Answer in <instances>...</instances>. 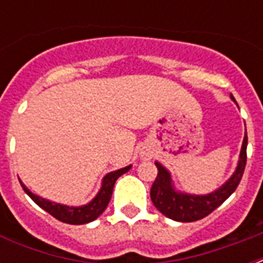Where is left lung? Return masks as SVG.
Listing matches in <instances>:
<instances>
[{"instance_id":"left-lung-1","label":"left lung","mask_w":263,"mask_h":263,"mask_svg":"<svg viewBox=\"0 0 263 263\" xmlns=\"http://www.w3.org/2000/svg\"><path fill=\"white\" fill-rule=\"evenodd\" d=\"M231 98L234 100L232 96ZM247 145H248V137L245 134L238 166L234 175L220 189L203 196L176 192L172 183L171 173L159 162H156L155 165L158 167V176L151 187V200L155 204V207L167 218L180 222H192L207 217L217 207H220L238 187L247 165Z\"/></svg>"}]
</instances>
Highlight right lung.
<instances>
[{
	"instance_id": "right-lung-1",
	"label": "right lung",
	"mask_w": 263,
	"mask_h": 263,
	"mask_svg": "<svg viewBox=\"0 0 263 263\" xmlns=\"http://www.w3.org/2000/svg\"><path fill=\"white\" fill-rule=\"evenodd\" d=\"M131 169V165L126 166V167H122V169H118L115 172H109L108 175H105V177L103 179V184H101V189L97 193V196L92 198L91 201L86 205H81V207H70V205H63V204L59 203H52L46 198H42L33 194L32 192H29V189L26 187L24 183L21 182V186L24 189L29 197L35 201V203L43 209L45 211H48L49 214L53 215L56 220L62 221V222H66V224H74V226H80V224H87V222H91L97 217L103 214V211L107 209L109 200H111V196H112V189H114V184L117 182V179L124 175L126 172Z\"/></svg>"
}]
</instances>
